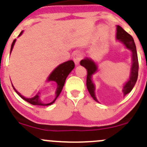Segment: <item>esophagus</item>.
I'll return each mask as SVG.
<instances>
[{"label":"esophagus","mask_w":147,"mask_h":147,"mask_svg":"<svg viewBox=\"0 0 147 147\" xmlns=\"http://www.w3.org/2000/svg\"><path fill=\"white\" fill-rule=\"evenodd\" d=\"M82 55L80 52L78 51V52H76V53H74L73 60H74V62H75V65H79L80 61V60L82 59Z\"/></svg>","instance_id":"esophagus-1"}]
</instances>
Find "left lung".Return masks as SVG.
<instances>
[{"label":"left lung","mask_w":147,"mask_h":147,"mask_svg":"<svg viewBox=\"0 0 147 147\" xmlns=\"http://www.w3.org/2000/svg\"><path fill=\"white\" fill-rule=\"evenodd\" d=\"M116 39L117 40L121 42L126 49L130 50L131 53V65L130 68L129 78L127 82L124 83L122 88L123 94L125 96L132 90L137 80L139 63H138L137 49L132 37L119 26H117ZM80 65L87 69V83H86L87 90L94 100L99 102L95 96V84L92 80L93 75H94L98 71V66L92 59L88 57H85L81 60Z\"/></svg>","instance_id":"obj_1"}]
</instances>
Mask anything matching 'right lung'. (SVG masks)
<instances>
[{
  "label": "right lung",
  "mask_w": 147,
  "mask_h": 147,
  "mask_svg": "<svg viewBox=\"0 0 147 147\" xmlns=\"http://www.w3.org/2000/svg\"><path fill=\"white\" fill-rule=\"evenodd\" d=\"M23 30L21 31L20 34H19L18 37H20V35H22L23 34ZM16 39L14 40L11 45V48H10V53H11L12 50H13V47H14L15 43H16ZM75 67V63L72 60H68V61L65 62V63L60 64L57 67H56L53 70V72L50 74V75L48 76L47 79V82H50V81H53V82H55L57 83V89H56L55 91V97L53 100V102H49V103H45L42 101V100L40 99V92H38V94H36L34 97H26L22 95L20 92L17 91L16 88L13 86V83L11 82L12 86H13V89L16 91V92L21 97L23 100H24L25 101L29 102L30 104L32 105H38V106H48V105H51L52 104L54 103L55 102L56 99L58 97V96L60 95V94L61 93L62 90L63 88V86H64L65 80H66L67 77L69 75V74L72 72V69Z\"/></svg>",
  "instance_id": "right-lung-1"
}]
</instances>
